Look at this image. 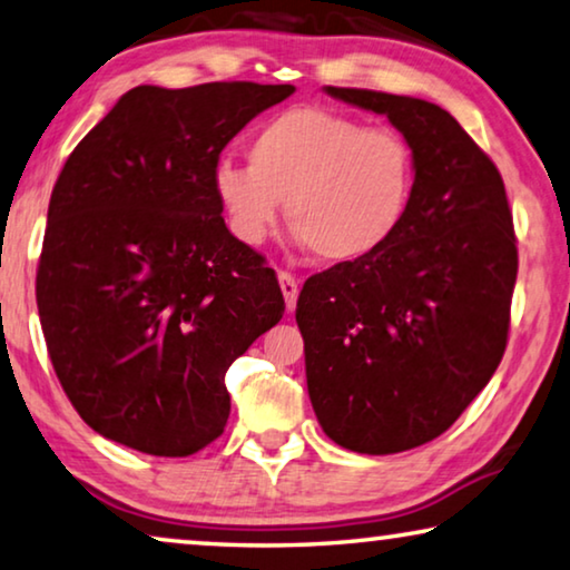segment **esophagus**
Instances as JSON below:
<instances>
[{
	"instance_id": "obj_1",
	"label": "esophagus",
	"mask_w": 570,
	"mask_h": 570,
	"mask_svg": "<svg viewBox=\"0 0 570 570\" xmlns=\"http://www.w3.org/2000/svg\"><path fill=\"white\" fill-rule=\"evenodd\" d=\"M277 279H279V291L285 295L287 311H293L295 301H298V279H295L291 272H277Z\"/></svg>"
}]
</instances>
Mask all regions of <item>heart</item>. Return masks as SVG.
<instances>
[{
	"label": "heart",
	"instance_id": "obj_1",
	"mask_svg": "<svg viewBox=\"0 0 570 570\" xmlns=\"http://www.w3.org/2000/svg\"><path fill=\"white\" fill-rule=\"evenodd\" d=\"M249 167L220 159L213 195L246 246L267 238L285 200L287 224L316 259L352 265L399 234L416 195V151L399 130L367 128L326 107H291L246 146Z\"/></svg>",
	"mask_w": 570,
	"mask_h": 570
}]
</instances>
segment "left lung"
Listing matches in <instances>:
<instances>
[{
    "label": "left lung",
    "instance_id": "obj_1",
    "mask_svg": "<svg viewBox=\"0 0 570 570\" xmlns=\"http://www.w3.org/2000/svg\"><path fill=\"white\" fill-rule=\"evenodd\" d=\"M326 95L385 115L419 161L393 242L305 279L295 308L321 429L352 452L393 455L448 432L497 373L514 224L497 164L440 105L350 87Z\"/></svg>",
    "mask_w": 570,
    "mask_h": 570
}]
</instances>
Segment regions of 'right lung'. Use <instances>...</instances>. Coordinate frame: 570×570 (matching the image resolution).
<instances>
[{
  "label": "right lung",
  "instance_id": "obj_1",
  "mask_svg": "<svg viewBox=\"0 0 570 570\" xmlns=\"http://www.w3.org/2000/svg\"><path fill=\"white\" fill-rule=\"evenodd\" d=\"M293 85L130 89L66 159L36 298L71 406L107 440L187 458L224 434L226 370L283 318L275 269L226 228L210 175Z\"/></svg>",
  "mask_w": 570,
  "mask_h": 570
}]
</instances>
